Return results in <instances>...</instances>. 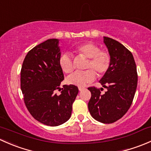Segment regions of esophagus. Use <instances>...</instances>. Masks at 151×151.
I'll list each match as a JSON object with an SVG mask.
<instances>
[{"label": "esophagus", "instance_id": "1", "mask_svg": "<svg viewBox=\"0 0 151 151\" xmlns=\"http://www.w3.org/2000/svg\"><path fill=\"white\" fill-rule=\"evenodd\" d=\"M78 89H79V91H83V90H84L85 88H83V87H79Z\"/></svg>", "mask_w": 151, "mask_h": 151}]
</instances>
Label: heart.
I'll list each match as a JSON object with an SVG mask.
<instances>
[{
    "instance_id": "b5f03b06",
    "label": "heart",
    "mask_w": 151,
    "mask_h": 151,
    "mask_svg": "<svg viewBox=\"0 0 151 151\" xmlns=\"http://www.w3.org/2000/svg\"><path fill=\"white\" fill-rule=\"evenodd\" d=\"M74 52L79 55L88 58L85 68L91 70L85 71H77L68 77L66 81L68 84L84 86L95 79L96 71L99 76L104 74L110 65V56L107 52L100 50V47L92 42L81 44L74 48ZM59 65L62 71L66 74H70L74 70V63L71 55L64 53L59 59Z\"/></svg>"
}]
</instances>
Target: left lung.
I'll return each instance as SVG.
<instances>
[{
  "label": "left lung",
  "instance_id": "obj_1",
  "mask_svg": "<svg viewBox=\"0 0 151 151\" xmlns=\"http://www.w3.org/2000/svg\"><path fill=\"white\" fill-rule=\"evenodd\" d=\"M110 55V65L99 83L107 91L90 87L88 109L91 116L103 123H112L127 112L137 86V72L133 55L118 41L104 37Z\"/></svg>",
  "mask_w": 151,
  "mask_h": 151
}]
</instances>
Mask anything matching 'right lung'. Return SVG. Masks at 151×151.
I'll list each match as a JSON object with an SVG mask.
<instances>
[{
    "mask_svg": "<svg viewBox=\"0 0 151 151\" xmlns=\"http://www.w3.org/2000/svg\"><path fill=\"white\" fill-rule=\"evenodd\" d=\"M59 40L50 39L33 47L22 63L20 86L24 101L30 115L39 122L50 126H57L70 118L72 104L79 90L74 85H63L64 79L59 65L60 50Z\"/></svg>",
    "mask_w": 151,
    "mask_h": 151,
    "instance_id": "obj_1",
    "label": "right lung"
}]
</instances>
